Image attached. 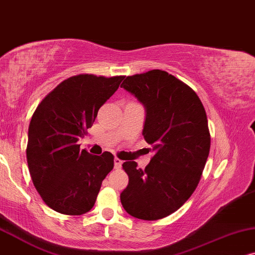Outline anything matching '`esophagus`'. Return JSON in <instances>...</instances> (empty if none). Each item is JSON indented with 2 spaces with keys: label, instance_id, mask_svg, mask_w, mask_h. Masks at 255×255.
I'll return each mask as SVG.
<instances>
[{
  "label": "esophagus",
  "instance_id": "esophagus-1",
  "mask_svg": "<svg viewBox=\"0 0 255 255\" xmlns=\"http://www.w3.org/2000/svg\"><path fill=\"white\" fill-rule=\"evenodd\" d=\"M121 165H122L121 159L118 158V157H115L114 158V167H115V169H120Z\"/></svg>",
  "mask_w": 255,
  "mask_h": 255
}]
</instances>
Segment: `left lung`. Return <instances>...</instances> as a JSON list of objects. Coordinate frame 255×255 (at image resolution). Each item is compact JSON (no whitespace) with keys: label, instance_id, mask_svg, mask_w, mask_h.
Segmentation results:
<instances>
[{"label":"left lung","instance_id":"left-lung-1","mask_svg":"<svg viewBox=\"0 0 255 255\" xmlns=\"http://www.w3.org/2000/svg\"><path fill=\"white\" fill-rule=\"evenodd\" d=\"M121 87L144 105L143 136L155 152L144 169L134 161L122 164L129 182L121 204L137 219H162L201 181L211 145L204 106L191 87L162 70L127 77Z\"/></svg>","mask_w":255,"mask_h":255}]
</instances>
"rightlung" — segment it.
Wrapping results in <instances>:
<instances>
[{
	"label": "right lung",
	"instance_id": "right-lung-1",
	"mask_svg": "<svg viewBox=\"0 0 255 255\" xmlns=\"http://www.w3.org/2000/svg\"><path fill=\"white\" fill-rule=\"evenodd\" d=\"M125 76L77 74L63 80L40 101L29 125L26 161L32 183L54 211L80 216L97 201L101 183L114 167V156L80 150L98 111Z\"/></svg>",
	"mask_w": 255,
	"mask_h": 255
}]
</instances>
